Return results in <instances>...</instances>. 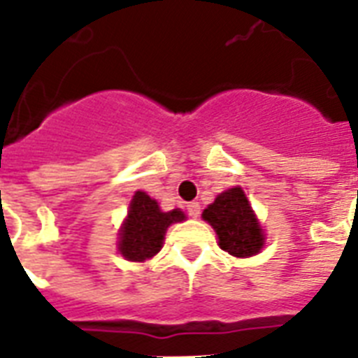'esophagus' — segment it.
<instances>
[{
  "mask_svg": "<svg viewBox=\"0 0 358 358\" xmlns=\"http://www.w3.org/2000/svg\"><path fill=\"white\" fill-rule=\"evenodd\" d=\"M185 210H187V213H189V217L196 219L199 215H201V204L199 202H187V206H185Z\"/></svg>",
  "mask_w": 358,
  "mask_h": 358,
  "instance_id": "obj_1",
  "label": "esophagus"
}]
</instances>
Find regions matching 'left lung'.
<instances>
[{
    "label": "left lung",
    "instance_id": "8db88e82",
    "mask_svg": "<svg viewBox=\"0 0 358 358\" xmlns=\"http://www.w3.org/2000/svg\"><path fill=\"white\" fill-rule=\"evenodd\" d=\"M202 219L212 224L219 238V247L236 258L258 255L266 236L241 187L223 191L202 212Z\"/></svg>",
    "mask_w": 358,
    "mask_h": 358
}]
</instances>
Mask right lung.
I'll use <instances>...</instances> for the list:
<instances>
[{
	"mask_svg": "<svg viewBox=\"0 0 358 358\" xmlns=\"http://www.w3.org/2000/svg\"><path fill=\"white\" fill-rule=\"evenodd\" d=\"M184 219V212L178 208L162 212L159 204L145 191H135L128 217L119 230V252L129 262L148 260L162 250L169 227Z\"/></svg>",
	"mask_w": 358,
	"mask_h": 358,
	"instance_id": "right-lung-1",
	"label": "right lung"
}]
</instances>
